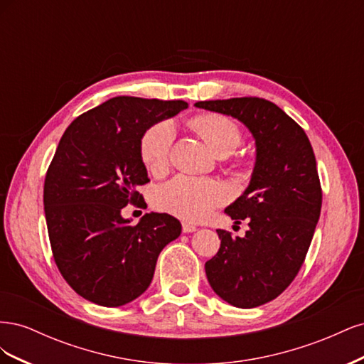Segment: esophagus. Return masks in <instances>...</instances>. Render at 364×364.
<instances>
[{
	"instance_id": "1",
	"label": "esophagus",
	"mask_w": 364,
	"mask_h": 364,
	"mask_svg": "<svg viewBox=\"0 0 364 364\" xmlns=\"http://www.w3.org/2000/svg\"><path fill=\"white\" fill-rule=\"evenodd\" d=\"M182 230H183V234H190V232H196L197 228L190 225V223H183L182 225Z\"/></svg>"
}]
</instances>
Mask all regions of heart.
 <instances>
[{
    "instance_id": "b5f03b06",
    "label": "heart",
    "mask_w": 364,
    "mask_h": 364,
    "mask_svg": "<svg viewBox=\"0 0 364 364\" xmlns=\"http://www.w3.org/2000/svg\"><path fill=\"white\" fill-rule=\"evenodd\" d=\"M191 126L220 158L235 151L243 139L238 126L223 115H199L191 119ZM173 141L171 121H159L146 130L139 142V155L150 171L159 173L167 168ZM226 199L225 185L214 179L178 176L161 186L156 194V206L186 222H203Z\"/></svg>"
}]
</instances>
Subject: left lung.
<instances>
[{
	"label": "left lung",
	"instance_id": "1",
	"mask_svg": "<svg viewBox=\"0 0 364 364\" xmlns=\"http://www.w3.org/2000/svg\"><path fill=\"white\" fill-rule=\"evenodd\" d=\"M196 107L241 121L255 139L257 159L246 191L226 208L245 237L217 229L220 249L205 264L209 285L228 304L253 308L273 301L302 267L322 208L314 151L304 129L258 97L197 102Z\"/></svg>",
	"mask_w": 364,
	"mask_h": 364
}]
</instances>
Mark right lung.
Listing matches in <instances>:
<instances>
[{
  "label": "right lung",
  "mask_w": 364,
  "mask_h": 364,
  "mask_svg": "<svg viewBox=\"0 0 364 364\" xmlns=\"http://www.w3.org/2000/svg\"><path fill=\"white\" fill-rule=\"evenodd\" d=\"M182 100L114 97L65 130L43 183V209L54 261L86 301L129 304L153 279L161 250L181 235V222L150 213L132 226L121 209L144 203L150 182L139 155L146 130L174 117Z\"/></svg>",
  "instance_id": "right-lung-1"
}]
</instances>
